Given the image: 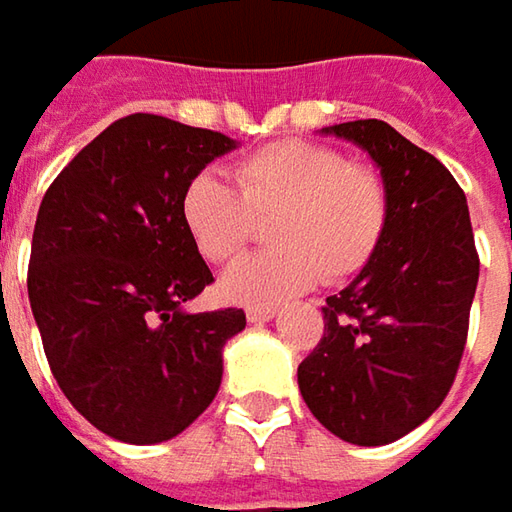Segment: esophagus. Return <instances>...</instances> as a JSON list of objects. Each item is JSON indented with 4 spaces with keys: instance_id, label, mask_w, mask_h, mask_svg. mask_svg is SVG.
I'll return each mask as SVG.
<instances>
[{
    "instance_id": "esophagus-1",
    "label": "esophagus",
    "mask_w": 512,
    "mask_h": 512,
    "mask_svg": "<svg viewBox=\"0 0 512 512\" xmlns=\"http://www.w3.org/2000/svg\"><path fill=\"white\" fill-rule=\"evenodd\" d=\"M247 322H270L276 316V307H265V305H250L245 310Z\"/></svg>"
}]
</instances>
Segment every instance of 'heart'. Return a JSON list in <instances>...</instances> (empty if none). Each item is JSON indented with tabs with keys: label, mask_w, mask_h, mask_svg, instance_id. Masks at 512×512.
<instances>
[{
	"label": "heart",
	"mask_w": 512,
	"mask_h": 512,
	"mask_svg": "<svg viewBox=\"0 0 512 512\" xmlns=\"http://www.w3.org/2000/svg\"><path fill=\"white\" fill-rule=\"evenodd\" d=\"M236 184L202 170L182 190L179 213L193 247L213 265L230 262L273 219L276 247L230 267L222 293L239 305H276L319 279L339 285L373 262L390 225V190L370 165L342 150L285 139L236 165Z\"/></svg>",
	"instance_id": "b5f03b06"
}]
</instances>
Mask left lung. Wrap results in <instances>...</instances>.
Returning a JSON list of instances; mask_svg holds the SVG:
<instances>
[{
    "mask_svg": "<svg viewBox=\"0 0 512 512\" xmlns=\"http://www.w3.org/2000/svg\"><path fill=\"white\" fill-rule=\"evenodd\" d=\"M362 145L390 190L373 262L327 296L325 333L299 364L310 413L350 444H390L433 416L459 373L479 253L467 199L436 156L379 119L325 128Z\"/></svg>",
    "mask_w": 512,
    "mask_h": 512,
    "instance_id": "1",
    "label": "left lung"
}]
</instances>
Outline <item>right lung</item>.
<instances>
[{
  "label": "right lung",
  "mask_w": 512,
  "mask_h": 512,
  "mask_svg": "<svg viewBox=\"0 0 512 512\" xmlns=\"http://www.w3.org/2000/svg\"><path fill=\"white\" fill-rule=\"evenodd\" d=\"M233 148L225 133L133 113L79 150L39 205L30 310L53 379L110 439L168 442L219 393L222 347L245 310H182L213 273L179 199Z\"/></svg>",
  "instance_id": "right-lung-1"
}]
</instances>
